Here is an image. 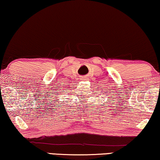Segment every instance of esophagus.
Instances as JSON below:
<instances>
[{"mask_svg":"<svg viewBox=\"0 0 160 160\" xmlns=\"http://www.w3.org/2000/svg\"><path fill=\"white\" fill-rule=\"evenodd\" d=\"M87 77H86V76H83L82 78H81V80H82V81L87 80Z\"/></svg>","mask_w":160,"mask_h":160,"instance_id":"esophagus-1","label":"esophagus"}]
</instances>
